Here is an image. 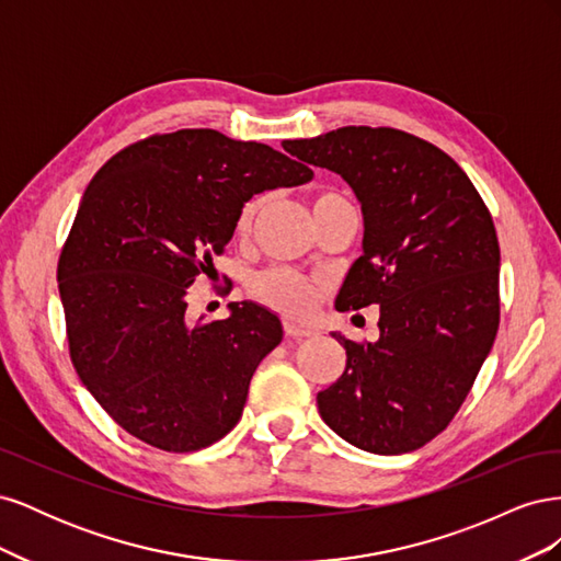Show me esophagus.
Returning <instances> with one entry per match:
<instances>
[{"mask_svg":"<svg viewBox=\"0 0 561 561\" xmlns=\"http://www.w3.org/2000/svg\"><path fill=\"white\" fill-rule=\"evenodd\" d=\"M285 334L293 336V339H307V336H313L316 332L311 328L297 325V322H285Z\"/></svg>","mask_w":561,"mask_h":561,"instance_id":"esophagus-1","label":"esophagus"}]
</instances>
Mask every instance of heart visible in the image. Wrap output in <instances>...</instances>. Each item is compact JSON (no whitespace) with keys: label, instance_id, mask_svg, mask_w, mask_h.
Masks as SVG:
<instances>
[{"label":"heart","instance_id":"1","mask_svg":"<svg viewBox=\"0 0 561 561\" xmlns=\"http://www.w3.org/2000/svg\"><path fill=\"white\" fill-rule=\"evenodd\" d=\"M339 203H348V201L336 192H318L313 196V213L318 215L320 210L339 206ZM260 208H262V198H250L243 203L239 217H236V233L245 236L252 229V222L254 217H257ZM250 290L262 304H266L268 309L293 316V318L309 316L313 311V304L318 297L316 285L307 276L299 274V271L287 268V266H274V268L262 271V274L254 276Z\"/></svg>","mask_w":561,"mask_h":561}]
</instances>
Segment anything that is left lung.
Listing matches in <instances>:
<instances>
[{"label": "left lung", "instance_id": "left-lung-1", "mask_svg": "<svg viewBox=\"0 0 561 561\" xmlns=\"http://www.w3.org/2000/svg\"><path fill=\"white\" fill-rule=\"evenodd\" d=\"M285 151L342 175L363 203L365 254L336 309L379 304V342H351L318 412L353 447L404 454L443 433L494 346L499 236L470 178L443 149L388 126H346Z\"/></svg>", "mask_w": 561, "mask_h": 561}]
</instances>
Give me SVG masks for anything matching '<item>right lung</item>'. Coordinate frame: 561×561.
<instances>
[{
    "mask_svg": "<svg viewBox=\"0 0 561 561\" xmlns=\"http://www.w3.org/2000/svg\"><path fill=\"white\" fill-rule=\"evenodd\" d=\"M295 151L210 128L154 133L91 180L58 260L70 358L126 433L163 451H198L239 423L254 369L280 339L257 304L196 322L186 287L225 254L254 194L309 182Z\"/></svg>",
    "mask_w": 561,
    "mask_h": 561,
    "instance_id": "obj_1",
    "label": "right lung"
}]
</instances>
